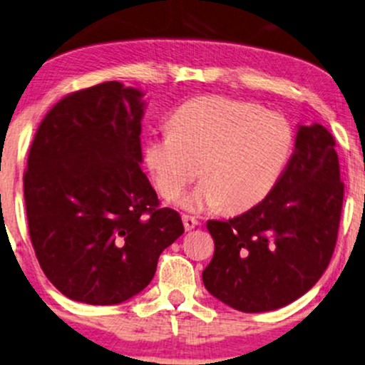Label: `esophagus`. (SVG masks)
<instances>
[{
    "label": "esophagus",
    "mask_w": 365,
    "mask_h": 365,
    "mask_svg": "<svg viewBox=\"0 0 365 365\" xmlns=\"http://www.w3.org/2000/svg\"><path fill=\"white\" fill-rule=\"evenodd\" d=\"M183 225H185V230H192L198 225V220L193 215H183Z\"/></svg>",
    "instance_id": "obj_1"
}]
</instances>
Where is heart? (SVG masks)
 <instances>
[{"instance_id": "b5f03b06", "label": "heart", "mask_w": 365, "mask_h": 365, "mask_svg": "<svg viewBox=\"0 0 365 365\" xmlns=\"http://www.w3.org/2000/svg\"><path fill=\"white\" fill-rule=\"evenodd\" d=\"M294 131L276 110L224 96L187 101L170 119V131L151 135L145 163L165 200H175L198 177L183 198L188 210L224 205L242 212L273 192L292 158Z\"/></svg>"}]
</instances>
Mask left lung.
<instances>
[{"label":"left lung","mask_w":365,"mask_h":365,"mask_svg":"<svg viewBox=\"0 0 365 365\" xmlns=\"http://www.w3.org/2000/svg\"><path fill=\"white\" fill-rule=\"evenodd\" d=\"M344 182L335 140L322 124L299 126L273 192L229 220H209L215 251L207 292L246 313L281 308L320 279L334 255Z\"/></svg>","instance_id":"8db88e82"}]
</instances>
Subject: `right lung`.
<instances>
[{"mask_svg":"<svg viewBox=\"0 0 365 365\" xmlns=\"http://www.w3.org/2000/svg\"><path fill=\"white\" fill-rule=\"evenodd\" d=\"M141 98L118 81L71 92L30 146L23 193L31 246L50 283L76 302L135 297L185 230L140 167Z\"/></svg>","mask_w":365,"mask_h":365,"instance_id":"1","label":"right lung"}]
</instances>
